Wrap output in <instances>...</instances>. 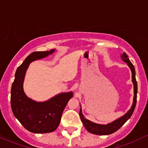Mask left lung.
<instances>
[{
  "instance_id": "1",
  "label": "left lung",
  "mask_w": 148,
  "mask_h": 148,
  "mask_svg": "<svg viewBox=\"0 0 148 148\" xmlns=\"http://www.w3.org/2000/svg\"><path fill=\"white\" fill-rule=\"evenodd\" d=\"M121 59L125 63L127 64L131 72H132V82L133 83L134 86V97L132 106H131L130 109L124 115L120 117L118 119L114 120L112 123H110L106 125L97 124V123H93V122L90 121V120L86 119L84 117V115H83L82 109L80 108V112H79L80 120H81L82 123L84 125L85 129L88 132H90V133L99 135H107L113 133V132H116L117 130H119L120 127L126 123V121L128 119H130L131 115L133 113V111L135 108V106H136L137 93H138V84H137L136 79H135V68H134V65H132L130 60H129L128 56L126 55L125 53H123L121 55Z\"/></svg>"
}]
</instances>
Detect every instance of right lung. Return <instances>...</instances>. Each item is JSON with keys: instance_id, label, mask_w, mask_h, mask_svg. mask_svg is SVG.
I'll return each mask as SVG.
<instances>
[{"instance_id": "obj_1", "label": "right lung", "mask_w": 148, "mask_h": 148, "mask_svg": "<svg viewBox=\"0 0 148 148\" xmlns=\"http://www.w3.org/2000/svg\"><path fill=\"white\" fill-rule=\"evenodd\" d=\"M56 50L33 52L18 68L11 87V103L13 115L26 130L33 133H47L56 130L60 124L62 114L72 91L61 92L44 102H37L25 95L23 81L30 63L53 54Z\"/></svg>"}]
</instances>
